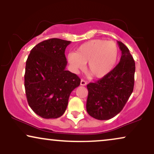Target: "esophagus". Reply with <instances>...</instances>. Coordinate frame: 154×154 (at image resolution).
<instances>
[{
    "label": "esophagus",
    "mask_w": 154,
    "mask_h": 154,
    "mask_svg": "<svg viewBox=\"0 0 154 154\" xmlns=\"http://www.w3.org/2000/svg\"><path fill=\"white\" fill-rule=\"evenodd\" d=\"M80 85H82V86H85V85H87V82L84 80V79H81Z\"/></svg>",
    "instance_id": "esophagus-1"
}]
</instances>
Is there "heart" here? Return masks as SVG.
Listing matches in <instances>:
<instances>
[{
    "label": "heart",
    "instance_id": "1",
    "mask_svg": "<svg viewBox=\"0 0 154 154\" xmlns=\"http://www.w3.org/2000/svg\"><path fill=\"white\" fill-rule=\"evenodd\" d=\"M119 47L114 41L95 39L82 44L76 52L67 54L68 63L74 72L85 68L93 76L102 78L114 69L119 57Z\"/></svg>",
    "mask_w": 154,
    "mask_h": 154
}]
</instances>
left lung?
<instances>
[{
	"label": "left lung",
	"instance_id": "1",
	"mask_svg": "<svg viewBox=\"0 0 154 154\" xmlns=\"http://www.w3.org/2000/svg\"><path fill=\"white\" fill-rule=\"evenodd\" d=\"M122 51L120 62L107 75L87 85V113L99 120H108L123 109L133 92L135 62L129 50L118 42Z\"/></svg>",
	"mask_w": 154,
	"mask_h": 154
}]
</instances>
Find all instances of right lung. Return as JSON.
<instances>
[{"mask_svg":"<svg viewBox=\"0 0 154 154\" xmlns=\"http://www.w3.org/2000/svg\"><path fill=\"white\" fill-rule=\"evenodd\" d=\"M70 41L52 38L31 50L26 61L25 89L32 111L44 119L65 113L71 92L80 85L75 74L66 70L65 51Z\"/></svg>","mask_w":154,"mask_h":154,"instance_id":"right-lung-1","label":"right lung"}]
</instances>
